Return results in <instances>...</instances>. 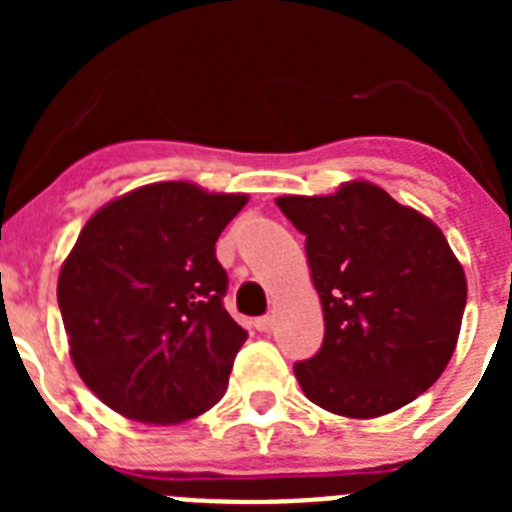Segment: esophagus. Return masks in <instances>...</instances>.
<instances>
[{"label": "esophagus", "mask_w": 512, "mask_h": 512, "mask_svg": "<svg viewBox=\"0 0 512 512\" xmlns=\"http://www.w3.org/2000/svg\"><path fill=\"white\" fill-rule=\"evenodd\" d=\"M253 325H256V330H259V333H271V330H274V325H277V318H274V315H261V318L253 320Z\"/></svg>", "instance_id": "esophagus-1"}]
</instances>
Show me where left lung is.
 I'll use <instances>...</instances> for the list:
<instances>
[{
  "mask_svg": "<svg viewBox=\"0 0 512 512\" xmlns=\"http://www.w3.org/2000/svg\"><path fill=\"white\" fill-rule=\"evenodd\" d=\"M305 235L325 338L295 374L307 400L377 418L423 395L449 364L467 305L464 269L441 230L369 182L328 197H279Z\"/></svg>",
  "mask_w": 512,
  "mask_h": 512,
  "instance_id": "1",
  "label": "left lung"
}]
</instances>
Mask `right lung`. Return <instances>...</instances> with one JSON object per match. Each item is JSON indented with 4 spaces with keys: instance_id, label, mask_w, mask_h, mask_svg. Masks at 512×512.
<instances>
[{
    "instance_id": "obj_1",
    "label": "right lung",
    "mask_w": 512,
    "mask_h": 512,
    "mask_svg": "<svg viewBox=\"0 0 512 512\" xmlns=\"http://www.w3.org/2000/svg\"><path fill=\"white\" fill-rule=\"evenodd\" d=\"M246 194L148 184L84 225L58 277L71 359L89 390L140 423H184L228 390L248 333L223 307L215 256Z\"/></svg>"
}]
</instances>
